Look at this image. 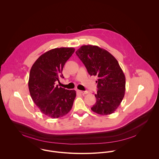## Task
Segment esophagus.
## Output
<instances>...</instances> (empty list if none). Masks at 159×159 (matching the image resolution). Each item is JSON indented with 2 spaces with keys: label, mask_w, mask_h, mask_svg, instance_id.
<instances>
[{
  "label": "esophagus",
  "mask_w": 159,
  "mask_h": 159,
  "mask_svg": "<svg viewBox=\"0 0 159 159\" xmlns=\"http://www.w3.org/2000/svg\"><path fill=\"white\" fill-rule=\"evenodd\" d=\"M78 92L80 93H81V94H83V95H85V94H87V93H88V91H78Z\"/></svg>",
  "instance_id": "34e87169"
}]
</instances>
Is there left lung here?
<instances>
[{
  "label": "left lung",
  "mask_w": 159,
  "mask_h": 159,
  "mask_svg": "<svg viewBox=\"0 0 159 159\" xmlns=\"http://www.w3.org/2000/svg\"><path fill=\"white\" fill-rule=\"evenodd\" d=\"M76 55L91 76H97V101L92 111L100 115L113 113L125 91V77L117 61L108 51L97 46H81Z\"/></svg>",
  "instance_id": "8db88e82"
}]
</instances>
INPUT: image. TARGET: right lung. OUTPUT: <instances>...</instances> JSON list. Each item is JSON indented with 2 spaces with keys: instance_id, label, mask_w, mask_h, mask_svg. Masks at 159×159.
<instances>
[{
  "instance_id": "1",
  "label": "right lung",
  "mask_w": 159,
  "mask_h": 159,
  "mask_svg": "<svg viewBox=\"0 0 159 159\" xmlns=\"http://www.w3.org/2000/svg\"><path fill=\"white\" fill-rule=\"evenodd\" d=\"M74 51L73 48L52 49L41 55L30 69L28 82L30 96L40 111L49 117L64 116L72 108L76 91L59 88L55 83L64 78V66Z\"/></svg>"
}]
</instances>
